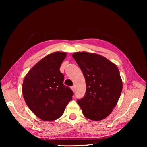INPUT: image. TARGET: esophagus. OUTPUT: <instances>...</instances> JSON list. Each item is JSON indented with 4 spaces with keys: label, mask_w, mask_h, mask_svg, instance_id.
Segmentation results:
<instances>
[{
    "label": "esophagus",
    "mask_w": 147,
    "mask_h": 147,
    "mask_svg": "<svg viewBox=\"0 0 147 147\" xmlns=\"http://www.w3.org/2000/svg\"><path fill=\"white\" fill-rule=\"evenodd\" d=\"M71 89H72V91H73V92H75V86H71Z\"/></svg>",
    "instance_id": "esophagus-1"
}]
</instances>
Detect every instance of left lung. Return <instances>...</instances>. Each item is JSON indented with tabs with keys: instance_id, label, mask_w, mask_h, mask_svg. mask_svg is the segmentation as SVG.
I'll return each instance as SVG.
<instances>
[{
	"instance_id": "8db88e82",
	"label": "left lung",
	"mask_w": 147,
	"mask_h": 147,
	"mask_svg": "<svg viewBox=\"0 0 147 147\" xmlns=\"http://www.w3.org/2000/svg\"><path fill=\"white\" fill-rule=\"evenodd\" d=\"M85 78L86 90L77 100L84 116L100 121L112 112L119 99L123 82L116 64L100 55L86 51L72 54Z\"/></svg>"
}]
</instances>
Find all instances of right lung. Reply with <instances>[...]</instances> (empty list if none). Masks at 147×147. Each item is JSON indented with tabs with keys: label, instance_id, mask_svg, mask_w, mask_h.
I'll list each match as a JSON object with an SVG mask.
<instances>
[{
	"label": "right lung",
	"instance_id": "1",
	"mask_svg": "<svg viewBox=\"0 0 147 147\" xmlns=\"http://www.w3.org/2000/svg\"><path fill=\"white\" fill-rule=\"evenodd\" d=\"M65 52L49 54L34 65L24 78L22 92L32 113L45 121H54L64 113L74 94L65 86L64 75L59 68Z\"/></svg>",
	"mask_w": 147,
	"mask_h": 147
}]
</instances>
